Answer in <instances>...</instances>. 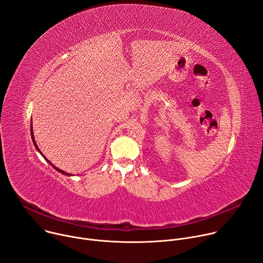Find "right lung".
<instances>
[{"label": "right lung", "instance_id": "add662e5", "mask_svg": "<svg viewBox=\"0 0 263 263\" xmlns=\"http://www.w3.org/2000/svg\"><path fill=\"white\" fill-rule=\"evenodd\" d=\"M31 125H32V124H31ZM30 133H31V138H32V141H33V145H34V147H35V149H36V150H37V151H39V152H40V153H41V154H42V155H43V153H42V152H41V150H40V149H39V148H37V145H36V142H35V140H34V136H33V131H32V126H31V128H30ZM43 156H44V155H43ZM44 158H45V159H46V160H47V161H48V162H49V163H50V164H51V165H52V166H53V168H54V169H55V170H57V171H59V172H60V173H62V174H64V175H68V176H70V175H71V174H70V173H66V172H64V171H63V170H61V169H59V168H57V166H54V165H53V164H52V163H51V162H50V161H49V160H48V159H47V158H46V157H45V156H44Z\"/></svg>", "mask_w": 263, "mask_h": 263}]
</instances>
